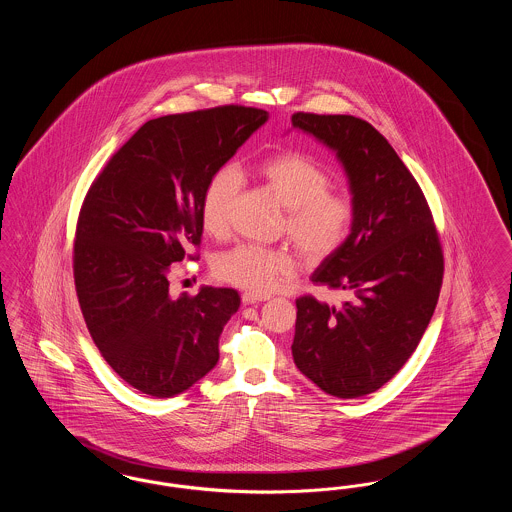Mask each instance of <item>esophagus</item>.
Here are the masks:
<instances>
[{
  "instance_id": "esophagus-1",
  "label": "esophagus",
  "mask_w": 512,
  "mask_h": 512,
  "mask_svg": "<svg viewBox=\"0 0 512 512\" xmlns=\"http://www.w3.org/2000/svg\"><path fill=\"white\" fill-rule=\"evenodd\" d=\"M268 299H270L268 295H257V293H244V295H242V301H244V305L263 303V301H268Z\"/></svg>"
}]
</instances>
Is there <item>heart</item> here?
Returning <instances> with one entry per match:
<instances>
[{
	"label": "heart",
	"instance_id": "1",
	"mask_svg": "<svg viewBox=\"0 0 512 512\" xmlns=\"http://www.w3.org/2000/svg\"><path fill=\"white\" fill-rule=\"evenodd\" d=\"M265 188L286 209V232L305 263H320L347 240L355 207L349 197L332 194V178L324 167L301 153H278L259 165ZM242 188V172L224 165L203 188L199 217L203 230L220 238L228 230L230 209ZM295 257L286 249L240 244L215 259L220 280L247 292L267 293L295 272Z\"/></svg>",
	"mask_w": 512,
	"mask_h": 512
}]
</instances>
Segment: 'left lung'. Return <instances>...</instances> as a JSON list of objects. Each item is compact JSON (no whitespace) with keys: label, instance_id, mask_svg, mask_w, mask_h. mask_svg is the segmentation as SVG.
<instances>
[{"label":"left lung","instance_id":"1","mask_svg":"<svg viewBox=\"0 0 512 512\" xmlns=\"http://www.w3.org/2000/svg\"><path fill=\"white\" fill-rule=\"evenodd\" d=\"M292 128L345 172L353 226L311 280L351 292L340 307L299 297L293 363L340 399L380 390L409 361L438 305L443 255L428 203L388 140L351 115L295 113Z\"/></svg>","mask_w":512,"mask_h":512}]
</instances>
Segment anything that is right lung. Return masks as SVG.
<instances>
[{"label": "right lung", "mask_w": 512, "mask_h": 512, "mask_svg": "<svg viewBox=\"0 0 512 512\" xmlns=\"http://www.w3.org/2000/svg\"><path fill=\"white\" fill-rule=\"evenodd\" d=\"M267 121V111L238 105L147 121L84 199L74 242L82 315L101 357L151 397L190 390L219 363L240 295L201 286L172 297L169 272L201 242L209 176Z\"/></svg>", "instance_id": "right-lung-1"}]
</instances>
